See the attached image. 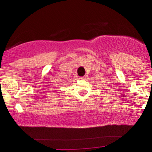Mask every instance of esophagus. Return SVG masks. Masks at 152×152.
Returning <instances> with one entry per match:
<instances>
[{"label": "esophagus", "instance_id": "1", "mask_svg": "<svg viewBox=\"0 0 152 152\" xmlns=\"http://www.w3.org/2000/svg\"><path fill=\"white\" fill-rule=\"evenodd\" d=\"M87 78H88V76H83V77H80L79 78H80V79H81V80H86Z\"/></svg>", "mask_w": 152, "mask_h": 152}]
</instances>
